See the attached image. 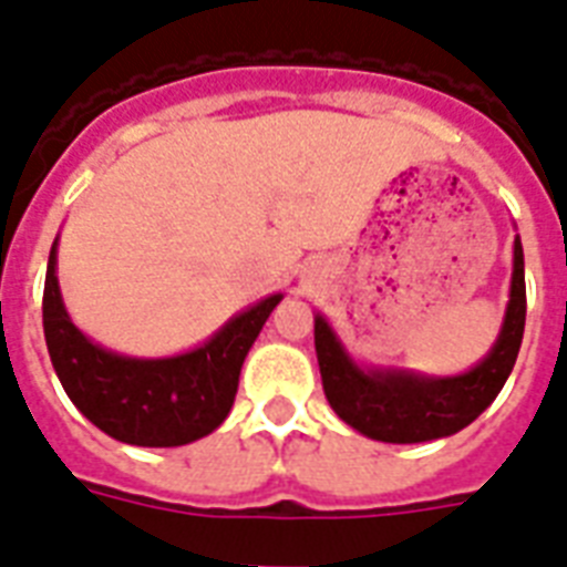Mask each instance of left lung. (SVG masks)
Here are the masks:
<instances>
[{"mask_svg":"<svg viewBox=\"0 0 567 567\" xmlns=\"http://www.w3.org/2000/svg\"><path fill=\"white\" fill-rule=\"evenodd\" d=\"M526 322L524 248L515 239V269L503 328L494 349L473 370L452 379H425L408 370H361L316 313L313 337L324 396L337 416L372 441L423 443L471 425L497 399L515 367Z\"/></svg>","mask_w":567,"mask_h":567,"instance_id":"obj_1","label":"left lung"}]
</instances>
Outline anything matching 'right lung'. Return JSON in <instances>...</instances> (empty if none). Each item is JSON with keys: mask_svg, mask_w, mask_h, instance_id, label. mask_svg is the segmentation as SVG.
I'll use <instances>...</instances> for the list:
<instances>
[{"mask_svg": "<svg viewBox=\"0 0 567 567\" xmlns=\"http://www.w3.org/2000/svg\"><path fill=\"white\" fill-rule=\"evenodd\" d=\"M52 243L43 284V337L70 402L109 437L133 446H183L230 414L245 354L284 296L234 316L204 346L174 358H126L87 340L70 322Z\"/></svg>", "mask_w": 567, "mask_h": 567, "instance_id": "add662e5", "label": "right lung"}]
</instances>
